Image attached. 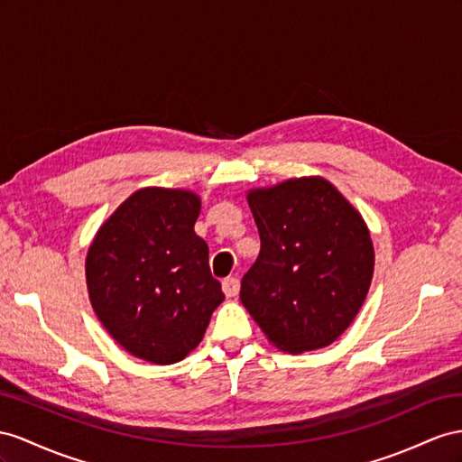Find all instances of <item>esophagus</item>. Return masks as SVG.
Masks as SVG:
<instances>
[{
	"label": "esophagus",
	"mask_w": 462,
	"mask_h": 462,
	"mask_svg": "<svg viewBox=\"0 0 462 462\" xmlns=\"http://www.w3.org/2000/svg\"><path fill=\"white\" fill-rule=\"evenodd\" d=\"M222 291H224V294H226L228 299L236 297V294L240 292V281L236 279V277H226V279L222 281Z\"/></svg>",
	"instance_id": "34e87169"
}]
</instances>
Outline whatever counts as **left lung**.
<instances>
[{
	"instance_id": "obj_1",
	"label": "left lung",
	"mask_w": 462,
	"mask_h": 462,
	"mask_svg": "<svg viewBox=\"0 0 462 462\" xmlns=\"http://www.w3.org/2000/svg\"><path fill=\"white\" fill-rule=\"evenodd\" d=\"M262 250L240 299L273 344L320 349L346 332L371 287L374 250L361 215L322 177L247 195Z\"/></svg>"
}]
</instances>
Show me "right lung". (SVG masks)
Masks as SVG:
<instances>
[{
	"instance_id": "1",
	"label": "right lung",
	"mask_w": 462,
	"mask_h": 462,
	"mask_svg": "<svg viewBox=\"0 0 462 462\" xmlns=\"http://www.w3.org/2000/svg\"><path fill=\"white\" fill-rule=\"evenodd\" d=\"M197 195L140 189L99 228L86 259L88 291L105 329L134 357L171 365L205 336L224 300L208 245L193 226Z\"/></svg>"
}]
</instances>
